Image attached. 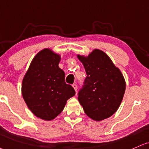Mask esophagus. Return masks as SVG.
I'll return each instance as SVG.
<instances>
[{"label":"esophagus","mask_w":149,"mask_h":149,"mask_svg":"<svg viewBox=\"0 0 149 149\" xmlns=\"http://www.w3.org/2000/svg\"><path fill=\"white\" fill-rule=\"evenodd\" d=\"M72 87H73V88H74V91L77 92V84H73V85H72Z\"/></svg>","instance_id":"obj_1"}]
</instances>
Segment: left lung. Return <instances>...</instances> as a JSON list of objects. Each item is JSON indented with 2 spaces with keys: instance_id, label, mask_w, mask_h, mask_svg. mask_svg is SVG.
<instances>
[{
  "instance_id": "left-lung-1",
  "label": "left lung",
  "mask_w": 149,
  "mask_h": 149,
  "mask_svg": "<svg viewBox=\"0 0 149 149\" xmlns=\"http://www.w3.org/2000/svg\"><path fill=\"white\" fill-rule=\"evenodd\" d=\"M85 68L86 77L78 100L90 118L102 121L115 113L126 90L120 70L105 52L95 49L88 56L77 55Z\"/></svg>"
}]
</instances>
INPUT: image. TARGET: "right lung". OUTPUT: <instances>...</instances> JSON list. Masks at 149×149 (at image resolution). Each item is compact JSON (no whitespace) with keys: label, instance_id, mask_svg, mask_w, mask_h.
Returning a JSON list of instances; mask_svg holds the SVG:
<instances>
[{"label":"right lung","instance_id":"1","mask_svg":"<svg viewBox=\"0 0 149 149\" xmlns=\"http://www.w3.org/2000/svg\"><path fill=\"white\" fill-rule=\"evenodd\" d=\"M61 56L51 49L38 52L24 76L22 95L35 116L50 121L57 117L67 100L75 95L74 88L65 82V72L58 67Z\"/></svg>","mask_w":149,"mask_h":149}]
</instances>
